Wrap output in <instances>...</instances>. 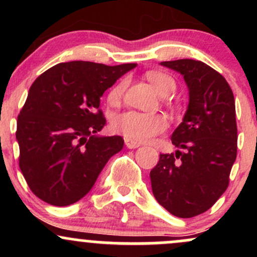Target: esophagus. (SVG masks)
Listing matches in <instances>:
<instances>
[{
  "label": "esophagus",
  "instance_id": "1",
  "mask_svg": "<svg viewBox=\"0 0 257 257\" xmlns=\"http://www.w3.org/2000/svg\"><path fill=\"white\" fill-rule=\"evenodd\" d=\"M124 144L128 149H138V147L140 146V144L137 143V141H133L131 139H126V138L124 139Z\"/></svg>",
  "mask_w": 257,
  "mask_h": 257
}]
</instances>
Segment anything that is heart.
Segmentation results:
<instances>
[{"instance_id":"b5f03b06","label":"heart","mask_w":257,"mask_h":257,"mask_svg":"<svg viewBox=\"0 0 257 257\" xmlns=\"http://www.w3.org/2000/svg\"><path fill=\"white\" fill-rule=\"evenodd\" d=\"M147 78L159 95H168L175 89V81L163 72H149ZM128 85V79L122 78L111 88L107 94L110 105L119 104ZM168 128V120L162 114L143 113L138 111H125L117 113L111 119V129L116 134L123 135L137 143H146L162 134Z\"/></svg>"}]
</instances>
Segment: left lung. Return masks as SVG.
Returning <instances> with one entry per match:
<instances>
[{
    "mask_svg": "<svg viewBox=\"0 0 257 257\" xmlns=\"http://www.w3.org/2000/svg\"><path fill=\"white\" fill-rule=\"evenodd\" d=\"M161 64L184 76L190 104L172 135L178 151L161 153L150 178L159 204L187 219L210 209L228 187L237 157L234 96L225 77L202 61Z\"/></svg>",
    "mask_w": 257,
    "mask_h": 257,
    "instance_id": "left-lung-1",
    "label": "left lung"
}]
</instances>
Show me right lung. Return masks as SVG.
I'll return each mask as SVG.
<instances>
[{
  "mask_svg": "<svg viewBox=\"0 0 257 257\" xmlns=\"http://www.w3.org/2000/svg\"><path fill=\"white\" fill-rule=\"evenodd\" d=\"M137 64L70 61L35 79L19 116V167L35 196L70 205L91 190L122 137H96L106 124L100 98Z\"/></svg>",
  "mask_w": 257,
  "mask_h": 257,
  "instance_id": "obj_1",
  "label": "right lung"
}]
</instances>
